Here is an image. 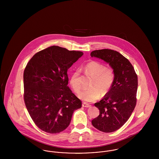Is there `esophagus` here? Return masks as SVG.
<instances>
[{"instance_id":"1","label":"esophagus","mask_w":159,"mask_h":159,"mask_svg":"<svg viewBox=\"0 0 159 159\" xmlns=\"http://www.w3.org/2000/svg\"><path fill=\"white\" fill-rule=\"evenodd\" d=\"M82 106L83 107H86V108H89L91 107V105L87 103H85V102H83V104H82Z\"/></svg>"}]
</instances>
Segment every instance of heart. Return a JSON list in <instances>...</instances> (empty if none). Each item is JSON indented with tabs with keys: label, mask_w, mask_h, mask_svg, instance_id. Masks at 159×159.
<instances>
[{
	"label": "heart",
	"mask_w": 159,
	"mask_h": 159,
	"mask_svg": "<svg viewBox=\"0 0 159 159\" xmlns=\"http://www.w3.org/2000/svg\"><path fill=\"white\" fill-rule=\"evenodd\" d=\"M87 73L93 77L91 88H85L80 91L78 97L84 101L92 102L98 99L101 95H105L111 88L115 80L113 69L97 61H91L84 67ZM80 70H76L70 76V83L75 92H78L81 88L80 80Z\"/></svg>",
	"instance_id": "obj_1"
}]
</instances>
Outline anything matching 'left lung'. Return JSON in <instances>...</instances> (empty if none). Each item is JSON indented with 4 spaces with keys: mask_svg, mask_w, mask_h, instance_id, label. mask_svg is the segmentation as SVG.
<instances>
[{
    "mask_svg": "<svg viewBox=\"0 0 159 159\" xmlns=\"http://www.w3.org/2000/svg\"><path fill=\"white\" fill-rule=\"evenodd\" d=\"M91 56L108 63L115 73L111 88L102 100L94 104L100 114L92 120V124L101 132H113L128 120L135 109L138 76L130 61L116 51L95 50Z\"/></svg>",
    "mask_w": 159,
    "mask_h": 159,
    "instance_id": "obj_1",
    "label": "left lung"
}]
</instances>
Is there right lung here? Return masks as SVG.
Segmentation results:
<instances>
[{
	"label": "right lung",
	"mask_w": 159,
	"mask_h": 159,
	"mask_svg": "<svg viewBox=\"0 0 159 159\" xmlns=\"http://www.w3.org/2000/svg\"><path fill=\"white\" fill-rule=\"evenodd\" d=\"M83 55L52 46L37 52L24 71V100L35 124L49 134L68 127L82 102L68 88L67 70Z\"/></svg>",
	"instance_id": "obj_1"
}]
</instances>
